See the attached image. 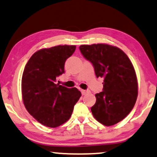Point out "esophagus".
Masks as SVG:
<instances>
[{"label":"esophagus","instance_id":"34e87169","mask_svg":"<svg viewBox=\"0 0 157 157\" xmlns=\"http://www.w3.org/2000/svg\"><path fill=\"white\" fill-rule=\"evenodd\" d=\"M81 93H82V95H86V94H88L90 93V90H81Z\"/></svg>","mask_w":157,"mask_h":157}]
</instances>
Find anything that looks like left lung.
<instances>
[{"label":"left lung","instance_id":"left-lung-1","mask_svg":"<svg viewBox=\"0 0 157 157\" xmlns=\"http://www.w3.org/2000/svg\"><path fill=\"white\" fill-rule=\"evenodd\" d=\"M81 53L93 64L97 77L103 78V91L95 95L94 118L110 126L124 119L138 96L136 75L131 60L121 49L107 44L81 45Z\"/></svg>","mask_w":157,"mask_h":157}]
</instances>
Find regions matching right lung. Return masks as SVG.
<instances>
[{
  "label": "right lung",
  "mask_w": 157,
  "mask_h": 157,
  "mask_svg": "<svg viewBox=\"0 0 157 157\" xmlns=\"http://www.w3.org/2000/svg\"><path fill=\"white\" fill-rule=\"evenodd\" d=\"M76 49L59 45L35 52L25 66L21 80L22 99L30 115L44 126L56 128L72 116L81 97L76 87L56 84V77L64 72V63Z\"/></svg>",
  "instance_id": "obj_1"
}]
</instances>
